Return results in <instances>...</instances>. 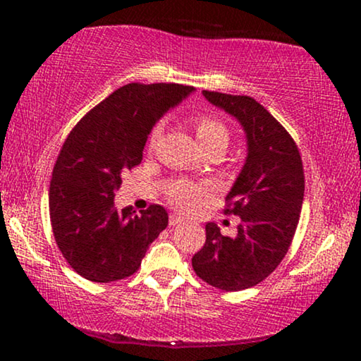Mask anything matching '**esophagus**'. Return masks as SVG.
Listing matches in <instances>:
<instances>
[{
    "mask_svg": "<svg viewBox=\"0 0 361 361\" xmlns=\"http://www.w3.org/2000/svg\"><path fill=\"white\" fill-rule=\"evenodd\" d=\"M181 222H185V217H181V215L178 214L169 215V226H180Z\"/></svg>",
    "mask_w": 361,
    "mask_h": 361,
    "instance_id": "34e87169",
    "label": "esophagus"
}]
</instances>
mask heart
<instances>
[{"mask_svg":"<svg viewBox=\"0 0 361 361\" xmlns=\"http://www.w3.org/2000/svg\"><path fill=\"white\" fill-rule=\"evenodd\" d=\"M193 130L202 151L214 146L226 147L227 140H229V132H227L226 126H224L221 120L209 117V115H198V117H195ZM157 134H159V128H156V130L152 132L151 140H156ZM200 193L202 188L190 183H183V181L171 185L168 190V195L171 197L173 204L180 207V209H188V207H192L195 202H197L198 195Z\"/></svg>","mask_w":361,"mask_h":361,"instance_id":"obj_1","label":"heart"}]
</instances>
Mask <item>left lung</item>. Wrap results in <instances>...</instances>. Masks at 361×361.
Returning <instances> with one entry per match:
<instances>
[{"label": "left lung", "instance_id": "obj_1", "mask_svg": "<svg viewBox=\"0 0 361 361\" xmlns=\"http://www.w3.org/2000/svg\"><path fill=\"white\" fill-rule=\"evenodd\" d=\"M205 100L234 117L246 135V159L227 193L241 224L234 238L205 226L204 247L192 258L195 273L212 287L244 290L267 279L287 255L304 200V169L293 139L251 97L202 91Z\"/></svg>", "mask_w": 361, "mask_h": 361}]
</instances>
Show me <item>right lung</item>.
Listing matches in <instances>:
<instances>
[{"label": "right lung", "mask_w": 361, "mask_h": 361, "mask_svg": "<svg viewBox=\"0 0 361 361\" xmlns=\"http://www.w3.org/2000/svg\"><path fill=\"white\" fill-rule=\"evenodd\" d=\"M195 91L175 82L130 85L98 103L66 139L54 166L49 210L57 246L78 275L97 283L134 275L161 231L164 207L117 210L122 175L142 161L149 132Z\"/></svg>", "instance_id": "right-lung-1"}]
</instances>
